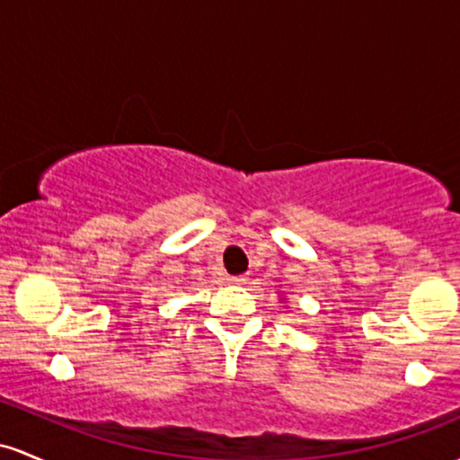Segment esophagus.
Returning <instances> with one entry per match:
<instances>
[{"label":"esophagus","mask_w":460,"mask_h":460,"mask_svg":"<svg viewBox=\"0 0 460 460\" xmlns=\"http://www.w3.org/2000/svg\"><path fill=\"white\" fill-rule=\"evenodd\" d=\"M228 280L232 282V285H245L247 276H232V278H228Z\"/></svg>","instance_id":"obj_1"}]
</instances>
